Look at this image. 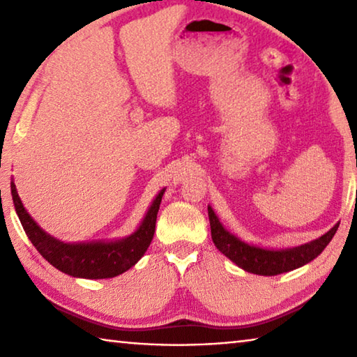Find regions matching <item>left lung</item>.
Listing matches in <instances>:
<instances>
[{
	"mask_svg": "<svg viewBox=\"0 0 357 357\" xmlns=\"http://www.w3.org/2000/svg\"><path fill=\"white\" fill-rule=\"evenodd\" d=\"M208 215L211 223V236L223 255L236 263L247 273L257 275H277L289 271L298 269L301 266L310 263L321 253L326 245L331 243L338 228V223L331 228L323 236L312 241V243L302 244L293 249H264L253 244H247L243 239L234 236L228 229L223 228L219 217L208 206Z\"/></svg>",
	"mask_w": 357,
	"mask_h": 357,
	"instance_id": "left-lung-1",
	"label": "left lung"
}]
</instances>
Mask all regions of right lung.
<instances>
[{"label":"right lung","instance_id":"obj_1","mask_svg":"<svg viewBox=\"0 0 357 357\" xmlns=\"http://www.w3.org/2000/svg\"><path fill=\"white\" fill-rule=\"evenodd\" d=\"M164 192L165 189H162L157 193L140 227L130 236L116 241L68 244L50 236L33 220V217L23 206L14 181L10 183V193L17 215H19L22 227L33 245L58 271L72 277H80V279H110V277H116L135 266L153 241L157 213H159Z\"/></svg>","mask_w":357,"mask_h":357}]
</instances>
